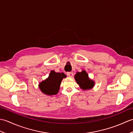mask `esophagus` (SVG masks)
<instances>
[{
  "instance_id": "1",
  "label": "esophagus",
  "mask_w": 133,
  "mask_h": 133,
  "mask_svg": "<svg viewBox=\"0 0 133 133\" xmlns=\"http://www.w3.org/2000/svg\"><path fill=\"white\" fill-rule=\"evenodd\" d=\"M73 75H74V74H73V72H67V75L68 76V77H72V76H73Z\"/></svg>"
}]
</instances>
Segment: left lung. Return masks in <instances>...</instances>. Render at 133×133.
<instances>
[{
  "instance_id": "8db88e82",
  "label": "left lung",
  "mask_w": 133,
  "mask_h": 133,
  "mask_svg": "<svg viewBox=\"0 0 133 133\" xmlns=\"http://www.w3.org/2000/svg\"><path fill=\"white\" fill-rule=\"evenodd\" d=\"M74 78L78 85L82 90L91 89L94 86V81L90 79L85 70L76 73Z\"/></svg>"
}]
</instances>
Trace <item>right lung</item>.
I'll use <instances>...</instances> for the list:
<instances>
[{
    "instance_id": "obj_1",
    "label": "right lung",
    "mask_w": 133,
    "mask_h": 133,
    "mask_svg": "<svg viewBox=\"0 0 133 133\" xmlns=\"http://www.w3.org/2000/svg\"><path fill=\"white\" fill-rule=\"evenodd\" d=\"M66 78L63 72H56L51 71L47 79L39 84L41 91L47 95H55L58 92L62 81Z\"/></svg>"
}]
</instances>
